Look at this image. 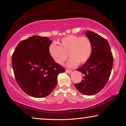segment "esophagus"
<instances>
[{"label": "esophagus", "mask_w": 126, "mask_h": 126, "mask_svg": "<svg viewBox=\"0 0 126 126\" xmlns=\"http://www.w3.org/2000/svg\"><path fill=\"white\" fill-rule=\"evenodd\" d=\"M65 72H67L68 73H72V71L71 70H69V69H65Z\"/></svg>", "instance_id": "obj_1"}]
</instances>
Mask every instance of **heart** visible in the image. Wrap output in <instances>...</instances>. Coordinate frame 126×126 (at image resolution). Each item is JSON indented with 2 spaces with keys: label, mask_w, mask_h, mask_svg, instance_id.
Segmentation results:
<instances>
[{
  "label": "heart",
  "mask_w": 126,
  "mask_h": 126,
  "mask_svg": "<svg viewBox=\"0 0 126 126\" xmlns=\"http://www.w3.org/2000/svg\"><path fill=\"white\" fill-rule=\"evenodd\" d=\"M59 45L51 44L48 51L55 62L61 65L67 59L68 53L71 57L67 64L69 67H74L79 63H85L92 54V43L87 37L68 35L62 38Z\"/></svg>",
  "instance_id": "1"
}]
</instances>
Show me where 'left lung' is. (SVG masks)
I'll return each mask as SVG.
<instances>
[{
    "instance_id": "8db88e82",
    "label": "left lung",
    "mask_w": 126,
    "mask_h": 126,
    "mask_svg": "<svg viewBox=\"0 0 126 126\" xmlns=\"http://www.w3.org/2000/svg\"><path fill=\"white\" fill-rule=\"evenodd\" d=\"M86 35L92 43V54L89 60L77 69L83 76L79 83L74 86L81 93L92 95L101 91L107 83L113 58L110 44L105 38L91 31H87Z\"/></svg>"
}]
</instances>
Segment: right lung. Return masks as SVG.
<instances>
[{
	"label": "right lung",
	"mask_w": 126,
	"mask_h": 126,
	"mask_svg": "<svg viewBox=\"0 0 126 126\" xmlns=\"http://www.w3.org/2000/svg\"><path fill=\"white\" fill-rule=\"evenodd\" d=\"M52 40L34 35L19 43L12 55L16 82L27 94L47 96L57 84V77L65 69L54 61L48 48Z\"/></svg>",
	"instance_id": "1"
}]
</instances>
